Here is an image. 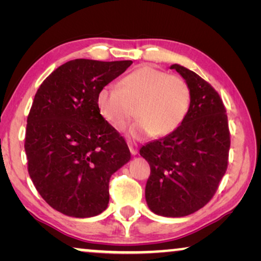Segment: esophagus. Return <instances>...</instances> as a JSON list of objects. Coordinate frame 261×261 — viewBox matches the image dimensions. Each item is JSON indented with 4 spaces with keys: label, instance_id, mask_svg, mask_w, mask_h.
I'll use <instances>...</instances> for the list:
<instances>
[{
    "label": "esophagus",
    "instance_id": "1",
    "mask_svg": "<svg viewBox=\"0 0 261 261\" xmlns=\"http://www.w3.org/2000/svg\"><path fill=\"white\" fill-rule=\"evenodd\" d=\"M128 147H129V151L132 153V155H137L138 154V145L135 142L128 141Z\"/></svg>",
    "mask_w": 261,
    "mask_h": 261
}]
</instances>
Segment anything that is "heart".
<instances>
[{"label":"heart","mask_w":261,"mask_h":261,"mask_svg":"<svg viewBox=\"0 0 261 261\" xmlns=\"http://www.w3.org/2000/svg\"><path fill=\"white\" fill-rule=\"evenodd\" d=\"M190 105L191 89L184 78L149 65L128 73L120 87H105L97 96L99 113L116 129L129 122L137 108L139 120L128 129L135 139L172 134L187 119Z\"/></svg>","instance_id":"b5f03b06"}]
</instances>
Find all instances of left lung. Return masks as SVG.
Returning <instances> with one entry per match:
<instances>
[{
  "instance_id": "left-lung-1",
  "label": "left lung",
  "mask_w": 261,
  "mask_h": 261,
  "mask_svg": "<svg viewBox=\"0 0 261 261\" xmlns=\"http://www.w3.org/2000/svg\"><path fill=\"white\" fill-rule=\"evenodd\" d=\"M191 89L187 119L172 134L142 146L151 167L146 202L166 217L190 215L203 208L219 188L228 166L230 133L219 92L194 71L171 66Z\"/></svg>"
}]
</instances>
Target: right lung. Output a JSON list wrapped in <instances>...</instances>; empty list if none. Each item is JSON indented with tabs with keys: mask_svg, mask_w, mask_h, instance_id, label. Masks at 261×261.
Returning a JSON list of instances; mask_svg holds the SVG:
<instances>
[{
	"mask_svg": "<svg viewBox=\"0 0 261 261\" xmlns=\"http://www.w3.org/2000/svg\"><path fill=\"white\" fill-rule=\"evenodd\" d=\"M133 62L70 60L42 82L27 117L28 173L46 203L91 217L109 203V180L130 159L127 142L103 119L98 92Z\"/></svg>",
	"mask_w": 261,
	"mask_h": 261,
	"instance_id": "obj_1",
	"label": "right lung"
}]
</instances>
